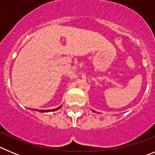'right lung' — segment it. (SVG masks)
Instances as JSON below:
<instances>
[{
  "instance_id": "add662e5",
  "label": "right lung",
  "mask_w": 155,
  "mask_h": 155,
  "mask_svg": "<svg viewBox=\"0 0 155 155\" xmlns=\"http://www.w3.org/2000/svg\"><path fill=\"white\" fill-rule=\"evenodd\" d=\"M61 106H60V107L57 108V109H50V110H40V112H50V111H56V110H57V109H61Z\"/></svg>"
}]
</instances>
